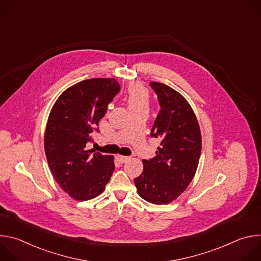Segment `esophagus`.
I'll use <instances>...</instances> for the list:
<instances>
[{"label":"esophagus","mask_w":261,"mask_h":261,"mask_svg":"<svg viewBox=\"0 0 261 261\" xmlns=\"http://www.w3.org/2000/svg\"><path fill=\"white\" fill-rule=\"evenodd\" d=\"M117 160L120 162V163H126L127 161L130 160V157H127V156H117Z\"/></svg>","instance_id":"obj_1"}]
</instances>
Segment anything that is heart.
Returning <instances> with one entry per match:
<instances>
[{
	"instance_id": "obj_1",
	"label": "heart",
	"mask_w": 261,
	"mask_h": 261,
	"mask_svg": "<svg viewBox=\"0 0 261 261\" xmlns=\"http://www.w3.org/2000/svg\"><path fill=\"white\" fill-rule=\"evenodd\" d=\"M126 101L132 113L140 109H147L150 103V93L140 84H130L126 91Z\"/></svg>"
}]
</instances>
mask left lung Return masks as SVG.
<instances>
[{"instance_id": "8db88e82", "label": "left lung", "mask_w": 261, "mask_h": 261, "mask_svg": "<svg viewBox=\"0 0 261 261\" xmlns=\"http://www.w3.org/2000/svg\"><path fill=\"white\" fill-rule=\"evenodd\" d=\"M161 110L152 136L161 140L156 156L142 160L143 170L134 179L137 193L154 204L175 200L193 179L201 153V133L189 104L170 87L152 82Z\"/></svg>"}]
</instances>
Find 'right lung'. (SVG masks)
<instances>
[{
  "label": "right lung",
  "instance_id": "1",
  "mask_svg": "<svg viewBox=\"0 0 261 261\" xmlns=\"http://www.w3.org/2000/svg\"><path fill=\"white\" fill-rule=\"evenodd\" d=\"M120 89L115 79L86 80L65 90L50 110L44 134L46 159L56 181L73 199L97 197L114 173V156L93 153L86 145Z\"/></svg>",
  "mask_w": 261,
  "mask_h": 261
}]
</instances>
